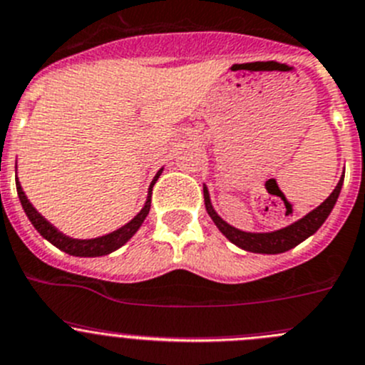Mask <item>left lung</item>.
Wrapping results in <instances>:
<instances>
[{"label":"left lung","instance_id":"1","mask_svg":"<svg viewBox=\"0 0 365 365\" xmlns=\"http://www.w3.org/2000/svg\"><path fill=\"white\" fill-rule=\"evenodd\" d=\"M344 176L340 178V182L336 183V187L333 189V192L329 194L328 200L322 202L321 205L313 209L312 212L306 214L302 220L295 221V223L288 225L284 229L275 230V232H263V234H250V232H241V230L234 229L229 223H225L220 216L216 214V210L210 205L209 190L207 187H203V196H205V207L209 216L212 217V221L216 223L217 229L221 230L225 237L229 241H232L234 245H237L240 248L248 252H255V254H281V252L290 250V248L297 247L299 243L309 237L312 234H315L317 230L321 229V225L324 223L326 217L329 216V212L335 207L336 198H339L340 189H342Z\"/></svg>","mask_w":365,"mask_h":365}]
</instances>
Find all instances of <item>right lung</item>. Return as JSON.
<instances>
[{
	"mask_svg": "<svg viewBox=\"0 0 365 365\" xmlns=\"http://www.w3.org/2000/svg\"><path fill=\"white\" fill-rule=\"evenodd\" d=\"M160 173H162V169H160L158 175H156L155 180H153L151 187H149V196H148V202H145L144 209L136 214V216L133 217L128 225H124V227H120V229L115 230V232H111V234H106V236H102V237H95V240H71V237L61 234L59 230H57L56 227L50 223V221L44 220V217L41 216L36 209H34V205L29 202V198H26L25 192H23L21 185H19V180L16 182V187H18V196H19V200H21V205H23V209H25L26 216H29V220L32 221V225L36 227V230L44 237V240H48L53 247L61 248V250L66 252V254H70V255H79V257H98V255L111 254L113 250L120 248L125 241L131 240L133 234H135L136 230L140 229V225L144 223L145 216H148L149 209H151V190H153V185H155L156 180H158Z\"/></svg>",
	"mask_w": 365,
	"mask_h": 365,
	"instance_id": "add662e5",
	"label": "right lung"
}]
</instances>
